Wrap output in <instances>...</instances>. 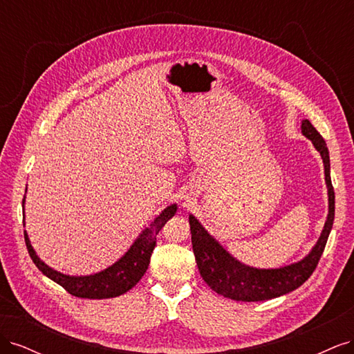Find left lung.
<instances>
[{
    "label": "left lung",
    "mask_w": 354,
    "mask_h": 354,
    "mask_svg": "<svg viewBox=\"0 0 354 354\" xmlns=\"http://www.w3.org/2000/svg\"><path fill=\"white\" fill-rule=\"evenodd\" d=\"M301 131L312 140L324 159L329 196V212L325 227L315 248L306 259L291 266L281 267V269H254V267L234 260L216 239L209 236L208 232L201 226V223L194 216H189L192 246H194V254L202 279L212 291L223 297L234 299V301H263V299L291 292L312 276L324 254L335 216V194L329 174V152L324 137L317 133L308 120L301 122Z\"/></svg>",
    "instance_id": "obj_1"
}]
</instances>
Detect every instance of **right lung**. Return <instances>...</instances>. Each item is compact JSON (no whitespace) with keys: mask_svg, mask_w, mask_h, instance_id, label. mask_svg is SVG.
<instances>
[{"mask_svg":"<svg viewBox=\"0 0 354 354\" xmlns=\"http://www.w3.org/2000/svg\"><path fill=\"white\" fill-rule=\"evenodd\" d=\"M25 203V198L24 202ZM177 205L167 207L159 216L153 220L151 226L146 227L140 236L136 239L131 248L125 252L121 260H118L108 269L90 276H66L56 270L50 269L47 264L42 263L34 248L29 242L28 234L25 232L26 248L30 255L32 261L35 263L38 269L44 273L51 281H55L66 291L78 298H90V299H102V298H113L122 295L130 291L136 283L142 279L146 273L147 266L151 263V255L156 245V234L164 227V224L174 216Z\"/></svg>","mask_w":354,"mask_h":354,"instance_id":"add662e5","label":"right lung"}]
</instances>
